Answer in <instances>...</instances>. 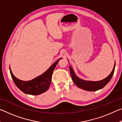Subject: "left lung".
<instances>
[{"label":"left lung","instance_id":"1","mask_svg":"<svg viewBox=\"0 0 122 122\" xmlns=\"http://www.w3.org/2000/svg\"><path fill=\"white\" fill-rule=\"evenodd\" d=\"M115 68V63L112 71H111V73L108 77L104 78V80H101V81L96 82L84 81V80H82L81 78H78L77 76H76L73 69H72V68L71 66L69 67V69L72 80H73L74 83H75L78 87L86 91H96L101 89L103 88V87H104V86L109 83V81H110V80L112 77L113 73H114Z\"/></svg>","mask_w":122,"mask_h":122}]
</instances>
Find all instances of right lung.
Instances as JSON below:
<instances>
[{"label": "right lung", "instance_id": "1", "mask_svg": "<svg viewBox=\"0 0 122 122\" xmlns=\"http://www.w3.org/2000/svg\"><path fill=\"white\" fill-rule=\"evenodd\" d=\"M61 59V58L54 63L53 65L44 74L34 78L31 81H24L19 80L14 76L10 67L11 77L16 86L24 93L32 95H40L48 90L51 83V76L54 70Z\"/></svg>", "mask_w": 122, "mask_h": 122}]
</instances>
